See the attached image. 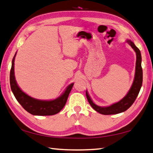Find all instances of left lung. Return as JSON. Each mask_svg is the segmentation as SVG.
<instances>
[{
  "label": "left lung",
  "instance_id": "8db88e82",
  "mask_svg": "<svg viewBox=\"0 0 153 153\" xmlns=\"http://www.w3.org/2000/svg\"><path fill=\"white\" fill-rule=\"evenodd\" d=\"M127 42L129 45L134 49L136 53L137 60H136V66H135V79H134L133 85L131 87L129 91L127 93L125 97L121 99L120 101L117 103L112 104L108 107H100L96 105L90 98L88 92L86 91V98L89 104L98 113L104 115H112L121 113L126 111L127 109L129 108L134 102L136 100L137 97L141 90L142 83H143V69L141 67V54L139 49L137 48L131 40H127Z\"/></svg>",
  "mask_w": 153,
  "mask_h": 153
}]
</instances>
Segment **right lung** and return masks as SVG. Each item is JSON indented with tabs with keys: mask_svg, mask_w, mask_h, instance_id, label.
I'll use <instances>...</instances> for the list:
<instances>
[{
	"mask_svg": "<svg viewBox=\"0 0 153 153\" xmlns=\"http://www.w3.org/2000/svg\"><path fill=\"white\" fill-rule=\"evenodd\" d=\"M16 53L12 61L10 73V83L12 92L17 101L30 114L34 116H52L59 113L66 104L68 96L74 85L71 84L67 86L64 93L57 99L53 100H40L35 99L24 93L18 86L14 76V59Z\"/></svg>",
	"mask_w": 153,
	"mask_h": 153,
	"instance_id": "obj_1",
	"label": "right lung"
}]
</instances>
